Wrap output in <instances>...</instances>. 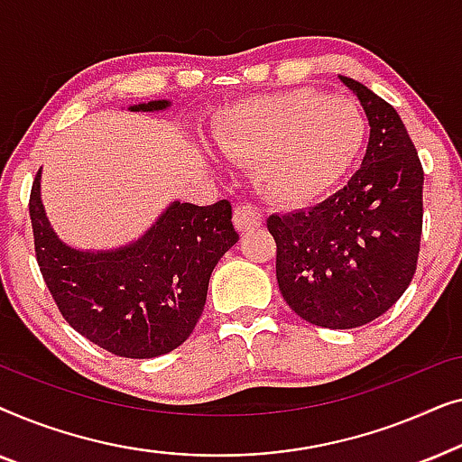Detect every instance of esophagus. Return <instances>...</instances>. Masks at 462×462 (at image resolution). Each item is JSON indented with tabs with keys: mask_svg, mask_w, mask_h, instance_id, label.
<instances>
[{
	"mask_svg": "<svg viewBox=\"0 0 462 462\" xmlns=\"http://www.w3.org/2000/svg\"><path fill=\"white\" fill-rule=\"evenodd\" d=\"M233 223L239 233H248L263 225V212L252 204H242L233 212Z\"/></svg>",
	"mask_w": 462,
	"mask_h": 462,
	"instance_id": "1",
	"label": "esophagus"
}]
</instances>
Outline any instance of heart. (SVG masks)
I'll return each instance as SVG.
<instances>
[{
  "mask_svg": "<svg viewBox=\"0 0 462 462\" xmlns=\"http://www.w3.org/2000/svg\"><path fill=\"white\" fill-rule=\"evenodd\" d=\"M368 119L356 100L311 88L244 100L214 128L220 153L258 166L271 199L307 206L340 182L362 153Z\"/></svg>",
  "mask_w": 462,
  "mask_h": 462,
  "instance_id": "b5f03b06",
  "label": "heart"
}]
</instances>
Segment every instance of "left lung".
<instances>
[{
  "mask_svg": "<svg viewBox=\"0 0 462 462\" xmlns=\"http://www.w3.org/2000/svg\"><path fill=\"white\" fill-rule=\"evenodd\" d=\"M370 141L351 180L309 210L271 214L283 300L309 324L349 330L381 318L412 282L422 233V172L402 117L359 81Z\"/></svg>",
  "mask_w": 462,
  "mask_h": 462,
  "instance_id": "left-lung-1",
  "label": "left lung"
}]
</instances>
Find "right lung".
<instances>
[{
  "instance_id": "add662e5",
  "label": "right lung",
  "mask_w": 462,
  "mask_h": 462,
  "mask_svg": "<svg viewBox=\"0 0 462 462\" xmlns=\"http://www.w3.org/2000/svg\"><path fill=\"white\" fill-rule=\"evenodd\" d=\"M168 106L170 100H149L130 111ZM40 180L42 170L29 199L35 256L67 324L119 357L149 359L185 343L204 311L214 267L239 239L229 201H172L136 242L75 250L50 226Z\"/></svg>"
}]
</instances>
